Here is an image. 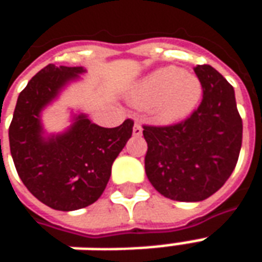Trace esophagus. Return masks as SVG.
<instances>
[{
    "mask_svg": "<svg viewBox=\"0 0 262 262\" xmlns=\"http://www.w3.org/2000/svg\"><path fill=\"white\" fill-rule=\"evenodd\" d=\"M142 133H143L142 125H140L139 122H136L135 126H133V135H135V136H142Z\"/></svg>",
    "mask_w": 262,
    "mask_h": 262,
    "instance_id": "34e87169",
    "label": "esophagus"
}]
</instances>
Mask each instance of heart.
Returning <instances> with one entry per match:
<instances>
[{"instance_id": "obj_1", "label": "heart", "mask_w": 262, "mask_h": 262, "mask_svg": "<svg viewBox=\"0 0 262 262\" xmlns=\"http://www.w3.org/2000/svg\"><path fill=\"white\" fill-rule=\"evenodd\" d=\"M202 98V84L196 75L176 66H167L148 74L135 91V101L153 106L161 122H177L196 109Z\"/></svg>"}]
</instances>
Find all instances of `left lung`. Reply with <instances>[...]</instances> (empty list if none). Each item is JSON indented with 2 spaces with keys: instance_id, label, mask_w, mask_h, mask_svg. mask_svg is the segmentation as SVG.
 <instances>
[{
  "instance_id": "left-lung-1",
  "label": "left lung",
  "mask_w": 262,
  "mask_h": 262,
  "mask_svg": "<svg viewBox=\"0 0 262 262\" xmlns=\"http://www.w3.org/2000/svg\"><path fill=\"white\" fill-rule=\"evenodd\" d=\"M202 101L187 119L168 126H143L148 181L165 198L199 202L225 185L242 148L243 120L234 90L208 64L193 67Z\"/></svg>"
}]
</instances>
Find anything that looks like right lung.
<instances>
[{"label": "right lung", "instance_id": "right-lung-1", "mask_svg": "<svg viewBox=\"0 0 262 262\" xmlns=\"http://www.w3.org/2000/svg\"><path fill=\"white\" fill-rule=\"evenodd\" d=\"M84 71L82 67L46 66L19 94L9 125L11 156L24 185L49 208L64 212L98 201L115 159L133 132L132 119L108 129L81 114L63 135L43 137L42 109Z\"/></svg>", "mask_w": 262, "mask_h": 262}]
</instances>
